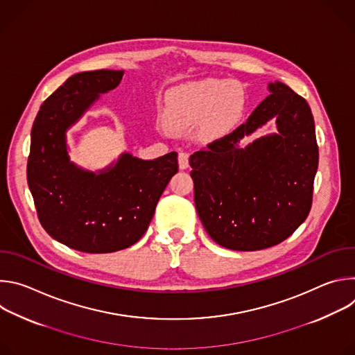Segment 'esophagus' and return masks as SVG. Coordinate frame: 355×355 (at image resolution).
Here are the masks:
<instances>
[{
    "mask_svg": "<svg viewBox=\"0 0 355 355\" xmlns=\"http://www.w3.org/2000/svg\"><path fill=\"white\" fill-rule=\"evenodd\" d=\"M178 164H180V168H182V170L189 167V155L185 153V151H181V153L178 155Z\"/></svg>",
    "mask_w": 355,
    "mask_h": 355,
    "instance_id": "esophagus-1",
    "label": "esophagus"
}]
</instances>
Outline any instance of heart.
<instances>
[{
    "instance_id": "1",
    "label": "heart",
    "mask_w": 355,
    "mask_h": 355,
    "mask_svg": "<svg viewBox=\"0 0 355 355\" xmlns=\"http://www.w3.org/2000/svg\"><path fill=\"white\" fill-rule=\"evenodd\" d=\"M241 107V94L219 80H202L180 87L171 98L167 125L174 129L195 126L202 119V129L215 135L227 128Z\"/></svg>"
}]
</instances>
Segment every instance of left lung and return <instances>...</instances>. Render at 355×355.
<instances>
[{"label":"left lung","mask_w":355,"mask_h":355,"mask_svg":"<svg viewBox=\"0 0 355 355\" xmlns=\"http://www.w3.org/2000/svg\"><path fill=\"white\" fill-rule=\"evenodd\" d=\"M232 133L189 157L198 216L219 245L256 251L279 244L308 218L319 164L306 99L277 81ZM279 133L240 149L236 143L270 119Z\"/></svg>","instance_id":"left-lung-1"}]
</instances>
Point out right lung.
Wrapping results in <instances>:
<instances>
[{"instance_id": "obj_1", "label": "right lung", "mask_w": 355, "mask_h": 355, "mask_svg": "<svg viewBox=\"0 0 355 355\" xmlns=\"http://www.w3.org/2000/svg\"><path fill=\"white\" fill-rule=\"evenodd\" d=\"M122 76L115 70L71 76L42 104L31 133L26 177L39 222L55 240L89 254L139 241L178 171L175 151L155 160L123 155L115 167L98 175L69 162L66 129Z\"/></svg>"}]
</instances>
